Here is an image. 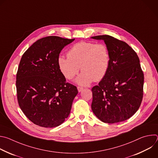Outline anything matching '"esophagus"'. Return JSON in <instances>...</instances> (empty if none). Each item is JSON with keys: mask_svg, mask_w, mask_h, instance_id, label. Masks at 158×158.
I'll list each match as a JSON object with an SVG mask.
<instances>
[{"mask_svg": "<svg viewBox=\"0 0 158 158\" xmlns=\"http://www.w3.org/2000/svg\"><path fill=\"white\" fill-rule=\"evenodd\" d=\"M83 87H80V86H78L77 87V90H78V91L80 93V92H81L82 90H83Z\"/></svg>", "mask_w": 158, "mask_h": 158, "instance_id": "esophagus-1", "label": "esophagus"}]
</instances>
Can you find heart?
<instances>
[{
    "label": "heart",
    "instance_id": "obj_1",
    "mask_svg": "<svg viewBox=\"0 0 158 158\" xmlns=\"http://www.w3.org/2000/svg\"><path fill=\"white\" fill-rule=\"evenodd\" d=\"M67 56L59 57L60 70L66 79L71 80L81 68L82 72L76 81L79 85H87L93 81H101L109 70L110 53L105 44L79 42L73 45Z\"/></svg>",
    "mask_w": 158,
    "mask_h": 158
}]
</instances>
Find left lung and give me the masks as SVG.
<instances>
[{"label":"left lung","instance_id":"8db88e82","mask_svg":"<svg viewBox=\"0 0 158 158\" xmlns=\"http://www.w3.org/2000/svg\"><path fill=\"white\" fill-rule=\"evenodd\" d=\"M91 38L103 40L110 53L106 75L92 88V110L106 123L126 121L136 113L143 100L144 74L139 59L124 41L108 35Z\"/></svg>","mask_w":158,"mask_h":158}]
</instances>
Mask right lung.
Here are the masks:
<instances>
[{
    "label": "right lung",
    "mask_w": 158,
    "mask_h": 158,
    "mask_svg": "<svg viewBox=\"0 0 158 158\" xmlns=\"http://www.w3.org/2000/svg\"><path fill=\"white\" fill-rule=\"evenodd\" d=\"M74 39L43 37L22 56L16 75L17 101L26 116L37 126L57 127L70 114L78 91L66 82L58 59L62 49Z\"/></svg>",
    "instance_id": "obj_1"
}]
</instances>
